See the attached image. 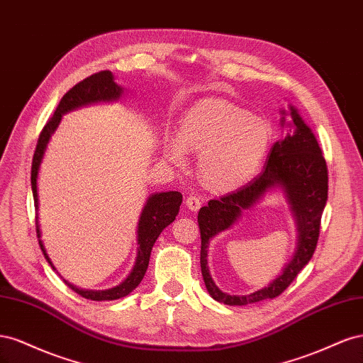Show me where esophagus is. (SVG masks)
<instances>
[{"mask_svg": "<svg viewBox=\"0 0 363 363\" xmlns=\"http://www.w3.org/2000/svg\"><path fill=\"white\" fill-rule=\"evenodd\" d=\"M184 204H186V207L189 208V211H192V212H196V211H199V208L201 207V204H203V200L200 199V196H196V195H189L188 199H186Z\"/></svg>", "mask_w": 363, "mask_h": 363, "instance_id": "1", "label": "esophagus"}]
</instances>
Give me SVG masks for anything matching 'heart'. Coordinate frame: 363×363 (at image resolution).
I'll return each instance as SVG.
<instances>
[{"label":"heart","mask_w":363,"mask_h":363,"mask_svg":"<svg viewBox=\"0 0 363 363\" xmlns=\"http://www.w3.org/2000/svg\"><path fill=\"white\" fill-rule=\"evenodd\" d=\"M271 142L272 128L265 118L225 100L208 98L183 116L180 135L167 139L164 157L182 167L189 151L196 152V171L206 188L230 192L255 177Z\"/></svg>","instance_id":"1"}]
</instances>
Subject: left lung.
Masks as SVG:
<instances>
[{
  "label": "left lung",
  "instance_id": "8db88e82",
  "mask_svg": "<svg viewBox=\"0 0 363 363\" xmlns=\"http://www.w3.org/2000/svg\"><path fill=\"white\" fill-rule=\"evenodd\" d=\"M280 125L286 127L288 133L272 145L263 171L244 188L219 200H211L199 212L200 263L206 289L213 300L228 306H247L279 296L309 263L320 236L328 191L327 164L323 151L298 108L289 104L288 111H280ZM286 116H290L289 121H286ZM279 190L289 204L297 230V247L291 260L265 289L247 296L223 293L216 286L206 265V248L210 240L231 228L245 210H250L267 193Z\"/></svg>",
  "mask_w": 363,
  "mask_h": 363
}]
</instances>
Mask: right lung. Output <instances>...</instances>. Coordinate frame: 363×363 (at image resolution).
Returning <instances> with one entry per match:
<instances>
[{
    "label": "right lung",
    "instance_id": "obj_1",
    "mask_svg": "<svg viewBox=\"0 0 363 363\" xmlns=\"http://www.w3.org/2000/svg\"><path fill=\"white\" fill-rule=\"evenodd\" d=\"M123 95H124V87L119 86L115 82V75L111 71H101L87 77V79H84L79 84H75L71 91H68L63 95L56 108V112H54L47 125L43 127L42 133L39 136L35 157H33V163H31V191H33V199H35V207H36V232L39 238V245L43 256H45L47 262L50 263L54 271L57 269L51 262L48 252L45 250V245H43L40 239L42 232H40L39 216H38V212H39L38 177H39L40 163L43 160V156H45L50 139L54 135V131L57 130L62 116L65 113L75 111V108L96 104V103H115V101H119ZM182 200L183 196L177 191L156 192L148 196L144 208H142L139 223H138V232H136L138 251H136L135 267L130 271L128 276L119 284H116V286L111 289H104V291H92V289L77 288L75 284L69 283L68 280H65L62 277L63 281L67 283L74 292L82 295L83 298L94 300V301H111V300L123 298V296L128 295L131 291L139 286V283L142 281V279H144L148 263H150L152 245H155L159 235L162 233V230L164 227H168L174 221L175 216L179 215Z\"/></svg>",
    "mask_w": 363,
    "mask_h": 363
}]
</instances>
